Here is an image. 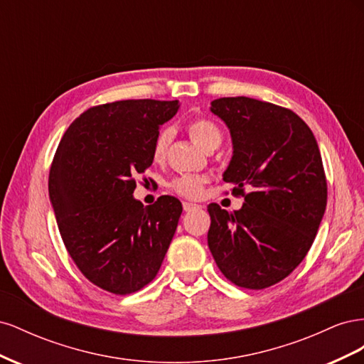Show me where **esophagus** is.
<instances>
[{"mask_svg":"<svg viewBox=\"0 0 364 364\" xmlns=\"http://www.w3.org/2000/svg\"><path fill=\"white\" fill-rule=\"evenodd\" d=\"M182 206H183V211L185 213H191V211H194V209L202 208L200 205H196V203H191V202H183Z\"/></svg>","mask_w":364,"mask_h":364,"instance_id":"obj_1","label":"esophagus"}]
</instances>
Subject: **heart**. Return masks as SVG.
Returning a JSON list of instances; mask_svg holds the SVG:
<instances>
[{"mask_svg": "<svg viewBox=\"0 0 364 364\" xmlns=\"http://www.w3.org/2000/svg\"><path fill=\"white\" fill-rule=\"evenodd\" d=\"M186 132H188L190 138L199 146L202 150L208 151L211 149H217L222 142V130L214 123L213 119L206 117H197L193 118L188 124H186ZM173 132L171 129L165 127L159 130V134L153 142V159L162 161L167 155L168 146L171 142ZM206 182V178L203 176H181V178L174 179L170 183V188L186 199H197L203 193V185Z\"/></svg>", "mask_w": 364, "mask_h": 364, "instance_id": "heart-1", "label": "heart"}]
</instances>
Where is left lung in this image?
Masks as SVG:
<instances>
[{"label":"left lung","instance_id":"1","mask_svg":"<svg viewBox=\"0 0 364 364\" xmlns=\"http://www.w3.org/2000/svg\"><path fill=\"white\" fill-rule=\"evenodd\" d=\"M211 112L232 138L223 181L245 203L234 213L208 205V246L230 282L267 289L299 266L321 226L328 196L321 150L311 129L290 109L223 97L211 102Z\"/></svg>","mask_w":364,"mask_h":364}]
</instances>
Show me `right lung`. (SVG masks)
I'll use <instances>...</instances> for the list:
<instances>
[{"label":"right lung","mask_w":364,"mask_h":364,"mask_svg":"<svg viewBox=\"0 0 364 364\" xmlns=\"http://www.w3.org/2000/svg\"><path fill=\"white\" fill-rule=\"evenodd\" d=\"M179 102L121 100L87 109L65 132L48 193L75 266L97 287L130 294L156 277L182 214L173 196L144 206L135 178L153 162L159 127Z\"/></svg>","instance_id":"add662e5"}]
</instances>
